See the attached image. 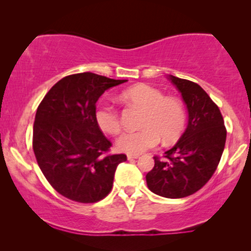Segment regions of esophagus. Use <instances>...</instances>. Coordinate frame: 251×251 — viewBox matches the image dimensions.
I'll return each instance as SVG.
<instances>
[{
	"label": "esophagus",
	"instance_id": "obj_1",
	"mask_svg": "<svg viewBox=\"0 0 251 251\" xmlns=\"http://www.w3.org/2000/svg\"><path fill=\"white\" fill-rule=\"evenodd\" d=\"M139 155L138 154H128V160H135V159H138Z\"/></svg>",
	"mask_w": 251,
	"mask_h": 251
}]
</instances>
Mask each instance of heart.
<instances>
[{
    "instance_id": "1",
    "label": "heart",
    "mask_w": 251,
    "mask_h": 251,
    "mask_svg": "<svg viewBox=\"0 0 251 251\" xmlns=\"http://www.w3.org/2000/svg\"><path fill=\"white\" fill-rule=\"evenodd\" d=\"M126 104L143 109L139 130L119 137L116 147L129 154H140L160 143L170 144L179 138L186 126L184 104L176 97H168L159 89L138 84L120 95ZM96 125L107 135H118L122 125L119 111L108 104H100L95 111Z\"/></svg>"
}]
</instances>
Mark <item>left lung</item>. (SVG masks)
<instances>
[{
  "instance_id": "8db88e82",
  "label": "left lung",
  "mask_w": 251,
  "mask_h": 251,
  "mask_svg": "<svg viewBox=\"0 0 251 251\" xmlns=\"http://www.w3.org/2000/svg\"><path fill=\"white\" fill-rule=\"evenodd\" d=\"M188 111V126L162 159L154 156V168L146 175L153 193L169 199L194 194L217 169L226 142L224 119L218 106L195 82L170 75Z\"/></svg>"
}]
</instances>
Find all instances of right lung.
<instances>
[{
	"instance_id": "right-lung-1",
	"label": "right lung",
	"mask_w": 251,
	"mask_h": 251,
	"mask_svg": "<svg viewBox=\"0 0 251 251\" xmlns=\"http://www.w3.org/2000/svg\"><path fill=\"white\" fill-rule=\"evenodd\" d=\"M126 80L85 72L58 81L37 107L33 151L49 184L63 197L95 203L107 197L126 154H109L112 143L95 121L105 90Z\"/></svg>"
}]
</instances>
